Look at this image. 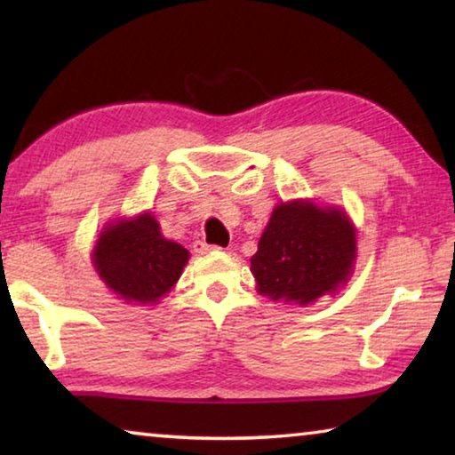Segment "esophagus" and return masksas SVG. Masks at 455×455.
<instances>
[{
    "mask_svg": "<svg viewBox=\"0 0 455 455\" xmlns=\"http://www.w3.org/2000/svg\"><path fill=\"white\" fill-rule=\"evenodd\" d=\"M214 251H222L220 246H214V244H206V243H195V252L196 255H209V252H214Z\"/></svg>",
    "mask_w": 455,
    "mask_h": 455,
    "instance_id": "esophagus-1",
    "label": "esophagus"
}]
</instances>
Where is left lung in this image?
I'll return each mask as SVG.
<instances>
[{
	"mask_svg": "<svg viewBox=\"0 0 455 455\" xmlns=\"http://www.w3.org/2000/svg\"><path fill=\"white\" fill-rule=\"evenodd\" d=\"M355 260L357 228L345 209L292 198L273 209L251 273L263 297L307 307L341 291Z\"/></svg>",
	"mask_w": 455,
	"mask_h": 455,
	"instance_id": "8db88e82",
	"label": "left lung"
}]
</instances>
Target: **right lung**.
Instances as JSON below:
<instances>
[{"instance_id": "1", "label": "right lung", "mask_w": 455, "mask_h": 455, "mask_svg": "<svg viewBox=\"0 0 455 455\" xmlns=\"http://www.w3.org/2000/svg\"><path fill=\"white\" fill-rule=\"evenodd\" d=\"M188 259L190 252L166 238L148 211L106 222L92 251V265L106 287L136 305H158L179 283Z\"/></svg>"}]
</instances>
